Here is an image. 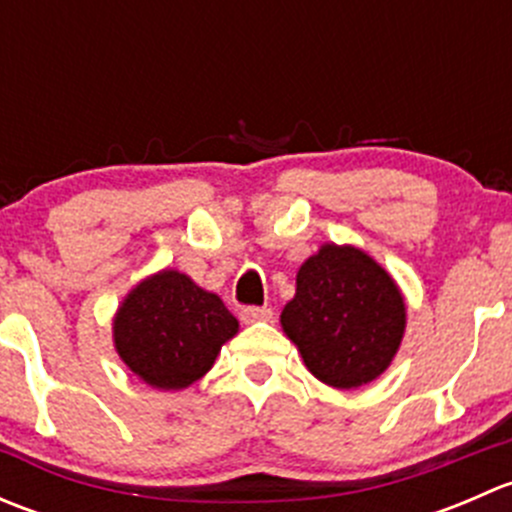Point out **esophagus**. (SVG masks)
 <instances>
[{"instance_id": "obj_1", "label": "esophagus", "mask_w": 512, "mask_h": 512, "mask_svg": "<svg viewBox=\"0 0 512 512\" xmlns=\"http://www.w3.org/2000/svg\"><path fill=\"white\" fill-rule=\"evenodd\" d=\"M240 319L245 324L252 322H270L272 319V309L270 307H245L240 312Z\"/></svg>"}]
</instances>
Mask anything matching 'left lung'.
Here are the masks:
<instances>
[{
	"mask_svg": "<svg viewBox=\"0 0 512 512\" xmlns=\"http://www.w3.org/2000/svg\"><path fill=\"white\" fill-rule=\"evenodd\" d=\"M406 307L386 270L356 247L324 245L297 272L282 327L307 369L334 389L374 381L404 337Z\"/></svg>",
	"mask_w": 512,
	"mask_h": 512,
	"instance_id": "obj_1",
	"label": "left lung"
}]
</instances>
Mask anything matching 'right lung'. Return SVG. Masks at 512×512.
Instances as JSON below:
<instances>
[{
	"label": "right lung",
	"mask_w": 512,
	"mask_h": 512,
	"mask_svg": "<svg viewBox=\"0 0 512 512\" xmlns=\"http://www.w3.org/2000/svg\"><path fill=\"white\" fill-rule=\"evenodd\" d=\"M235 332L237 319L223 299L175 270L141 282L113 322L121 359L146 384L165 391L198 381Z\"/></svg>",
	"instance_id": "1"
}]
</instances>
